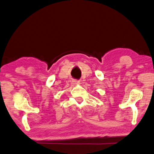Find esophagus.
<instances>
[{
    "label": "esophagus",
    "mask_w": 154,
    "mask_h": 154,
    "mask_svg": "<svg viewBox=\"0 0 154 154\" xmlns=\"http://www.w3.org/2000/svg\"><path fill=\"white\" fill-rule=\"evenodd\" d=\"M72 82L74 85H78V84H80V82L79 81V80H77V79H73Z\"/></svg>",
    "instance_id": "1"
}]
</instances>
